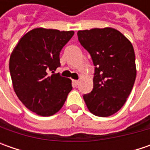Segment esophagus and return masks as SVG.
<instances>
[{"label": "esophagus", "mask_w": 150, "mask_h": 150, "mask_svg": "<svg viewBox=\"0 0 150 150\" xmlns=\"http://www.w3.org/2000/svg\"><path fill=\"white\" fill-rule=\"evenodd\" d=\"M78 83H79V81L78 80H72V84L76 87V86H78Z\"/></svg>", "instance_id": "obj_1"}]
</instances>
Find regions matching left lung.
<instances>
[{
    "label": "left lung",
    "mask_w": 150,
    "mask_h": 150,
    "mask_svg": "<svg viewBox=\"0 0 150 150\" xmlns=\"http://www.w3.org/2000/svg\"><path fill=\"white\" fill-rule=\"evenodd\" d=\"M78 37L95 67L93 88L83 95L85 103L96 116H111L124 106L135 82L133 45L111 27L78 31Z\"/></svg>",
    "instance_id": "obj_1"
}]
</instances>
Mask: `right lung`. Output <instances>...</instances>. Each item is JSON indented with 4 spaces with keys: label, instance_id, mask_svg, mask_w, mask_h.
I'll return each mask as SVG.
<instances>
[{
    "label": "right lung",
    "instance_id": "right-lung-1",
    "mask_svg": "<svg viewBox=\"0 0 150 150\" xmlns=\"http://www.w3.org/2000/svg\"><path fill=\"white\" fill-rule=\"evenodd\" d=\"M73 34L36 28L21 38L11 55L9 69L15 93L29 110L40 116L58 112L72 89L71 79L54 72L61 66L60 52Z\"/></svg>",
    "mask_w": 150,
    "mask_h": 150
}]
</instances>
